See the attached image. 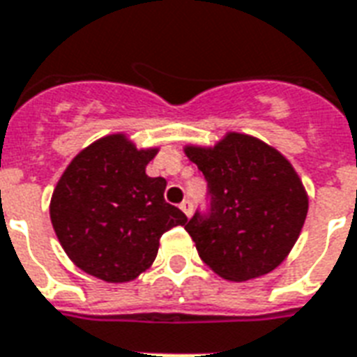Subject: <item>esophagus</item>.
I'll use <instances>...</instances> for the list:
<instances>
[{"mask_svg": "<svg viewBox=\"0 0 357 357\" xmlns=\"http://www.w3.org/2000/svg\"><path fill=\"white\" fill-rule=\"evenodd\" d=\"M181 208H182V213L186 214V216H192V211H194V205H192V201L190 199H184L181 203Z\"/></svg>", "mask_w": 357, "mask_h": 357, "instance_id": "esophagus-1", "label": "esophagus"}]
</instances>
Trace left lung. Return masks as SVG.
I'll use <instances>...</instances> for the list:
<instances>
[{"label":"left lung","instance_id":"left-lung-1","mask_svg":"<svg viewBox=\"0 0 357 357\" xmlns=\"http://www.w3.org/2000/svg\"><path fill=\"white\" fill-rule=\"evenodd\" d=\"M186 154L207 181V208H197L184 226L199 258L237 282L282 264L309 211L288 160L241 133H229L214 149L188 146Z\"/></svg>","mask_w":357,"mask_h":357}]
</instances>
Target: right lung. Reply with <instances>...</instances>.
Returning <instances> with one entry per match:
<instances>
[{"label": "right lung", "mask_w": 357, "mask_h": 357, "mask_svg": "<svg viewBox=\"0 0 357 357\" xmlns=\"http://www.w3.org/2000/svg\"><path fill=\"white\" fill-rule=\"evenodd\" d=\"M156 150H137L124 135L99 139L61 175L50 220L73 264L105 282L137 278L156 259L160 237L188 218L163 197L167 181L149 176Z\"/></svg>", "instance_id": "add662e5"}]
</instances>
